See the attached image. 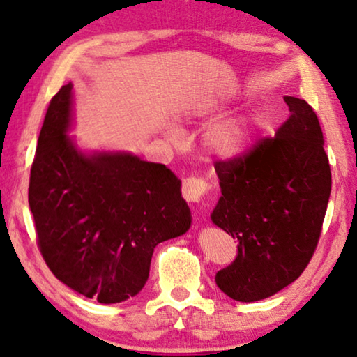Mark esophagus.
Segmentation results:
<instances>
[{"label":"esophagus","mask_w":357,"mask_h":357,"mask_svg":"<svg viewBox=\"0 0 357 357\" xmlns=\"http://www.w3.org/2000/svg\"><path fill=\"white\" fill-rule=\"evenodd\" d=\"M181 192H183V197L188 200V202L199 204L205 195L208 192V184L205 183L202 178L197 176H189L183 179V188H181Z\"/></svg>","instance_id":"34e87169"}]
</instances>
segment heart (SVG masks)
Listing matches in <instances>:
<instances>
[{
	"label": "heart",
	"mask_w": 357,
	"mask_h": 357,
	"mask_svg": "<svg viewBox=\"0 0 357 357\" xmlns=\"http://www.w3.org/2000/svg\"><path fill=\"white\" fill-rule=\"evenodd\" d=\"M260 123L252 114H244L239 118H229L215 123L205 132V145L210 152L220 158H238L248 153L255 142ZM169 137L176 139L179 130L168 129Z\"/></svg>",
	"instance_id": "b5f03b06"
}]
</instances>
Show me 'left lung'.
<instances>
[{"label": "left lung", "mask_w": 357, "mask_h": 357, "mask_svg": "<svg viewBox=\"0 0 357 357\" xmlns=\"http://www.w3.org/2000/svg\"><path fill=\"white\" fill-rule=\"evenodd\" d=\"M291 116L275 137L215 163L222 197L212 222L238 241L234 262L215 275L231 299L270 298L299 278L317 248L331 172L317 114L284 97Z\"/></svg>", "instance_id": "8db88e82"}]
</instances>
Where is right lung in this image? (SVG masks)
Instances as JSON below:
<instances>
[{"label": "right lung", "mask_w": 357, "mask_h": 357, "mask_svg": "<svg viewBox=\"0 0 357 357\" xmlns=\"http://www.w3.org/2000/svg\"><path fill=\"white\" fill-rule=\"evenodd\" d=\"M71 126L69 82L50 102L30 169L40 252L79 294L123 303L144 288L157 244L190 228V210L172 169L128 152L84 153Z\"/></svg>", "instance_id": "right-lung-1"}]
</instances>
